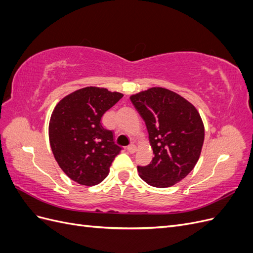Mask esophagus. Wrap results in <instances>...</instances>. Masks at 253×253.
I'll use <instances>...</instances> for the list:
<instances>
[{
  "mask_svg": "<svg viewBox=\"0 0 253 253\" xmlns=\"http://www.w3.org/2000/svg\"><path fill=\"white\" fill-rule=\"evenodd\" d=\"M126 151H127L128 153H131V154H133V153L136 152V147H135L134 144H129L128 147L126 148Z\"/></svg>",
  "mask_w": 253,
  "mask_h": 253,
  "instance_id": "esophagus-1",
  "label": "esophagus"
}]
</instances>
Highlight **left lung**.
<instances>
[{
  "label": "left lung",
  "mask_w": 253,
  "mask_h": 253,
  "mask_svg": "<svg viewBox=\"0 0 253 253\" xmlns=\"http://www.w3.org/2000/svg\"><path fill=\"white\" fill-rule=\"evenodd\" d=\"M129 99L145 122L154 154L151 164L137 167L139 176L150 186L171 187L185 178L200 158L205 138L200 114L185 98L163 87Z\"/></svg>",
  "instance_id": "8db88e82"
}]
</instances>
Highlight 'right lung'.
I'll return each mask as SVG.
<instances>
[{"instance_id":"add662e5","label":"right lung","mask_w":253,"mask_h":253,"mask_svg":"<svg viewBox=\"0 0 253 253\" xmlns=\"http://www.w3.org/2000/svg\"><path fill=\"white\" fill-rule=\"evenodd\" d=\"M122 96L106 88L84 87L64 97L51 114L48 134L53 156L68 177L80 185L100 183L121 151L101 118Z\"/></svg>"}]
</instances>
